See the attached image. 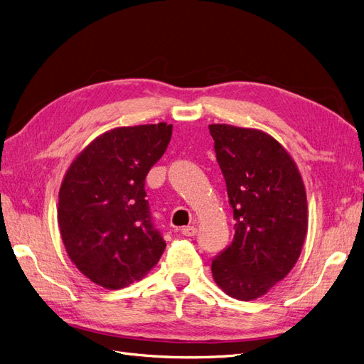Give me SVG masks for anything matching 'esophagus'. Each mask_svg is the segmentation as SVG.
<instances>
[{"label":"esophagus","mask_w":364,"mask_h":364,"mask_svg":"<svg viewBox=\"0 0 364 364\" xmlns=\"http://www.w3.org/2000/svg\"><path fill=\"white\" fill-rule=\"evenodd\" d=\"M196 232H198V229H196L195 226H186V228L181 229V233H183L184 236H195Z\"/></svg>","instance_id":"obj_1"}]
</instances>
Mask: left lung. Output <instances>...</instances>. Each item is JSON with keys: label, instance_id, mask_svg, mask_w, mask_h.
Here are the masks:
<instances>
[{"label": "left lung", "instance_id": "8db88e82", "mask_svg": "<svg viewBox=\"0 0 364 364\" xmlns=\"http://www.w3.org/2000/svg\"><path fill=\"white\" fill-rule=\"evenodd\" d=\"M208 128L236 220L232 244L213 260V278L248 302L286 278L300 256L308 232L305 186L293 157L269 134L225 123Z\"/></svg>", "mask_w": 364, "mask_h": 364}]
</instances>
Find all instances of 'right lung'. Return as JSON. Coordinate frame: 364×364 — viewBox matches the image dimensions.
I'll return each instance as SVG.
<instances>
[{"label":"right lung","mask_w":364,"mask_h":364,"mask_svg":"<svg viewBox=\"0 0 364 364\" xmlns=\"http://www.w3.org/2000/svg\"><path fill=\"white\" fill-rule=\"evenodd\" d=\"M171 135L165 122L107 131L75 156L62 180V242L77 269L107 290L146 277L166 247L151 223L144 184Z\"/></svg>","instance_id":"1"}]
</instances>
